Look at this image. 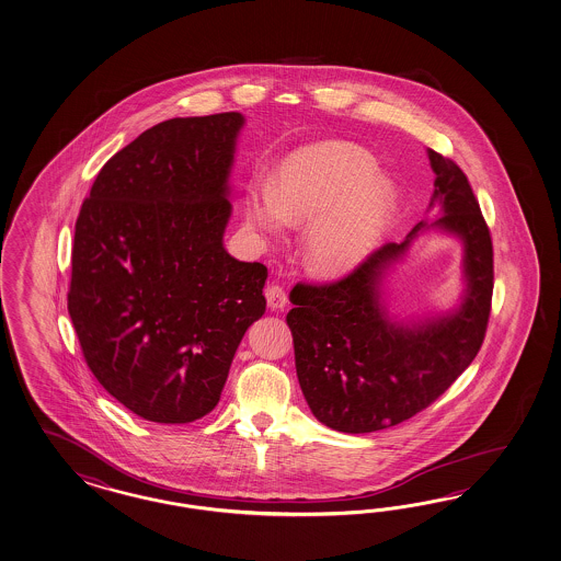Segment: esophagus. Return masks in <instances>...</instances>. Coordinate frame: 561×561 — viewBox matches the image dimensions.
I'll use <instances>...</instances> for the list:
<instances>
[{
  "mask_svg": "<svg viewBox=\"0 0 561 561\" xmlns=\"http://www.w3.org/2000/svg\"><path fill=\"white\" fill-rule=\"evenodd\" d=\"M265 298H267V306H270L272 310H284V308H286V289L282 286H277V284L267 286V289H265Z\"/></svg>",
  "mask_w": 561,
  "mask_h": 561,
  "instance_id": "1",
  "label": "esophagus"
}]
</instances>
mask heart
<instances>
[{
	"label": "heart",
	"instance_id": "obj_1",
	"mask_svg": "<svg viewBox=\"0 0 561 561\" xmlns=\"http://www.w3.org/2000/svg\"><path fill=\"white\" fill-rule=\"evenodd\" d=\"M393 180L377 174L369 151L327 139L291 151L275 186L249 188L245 215L253 229L275 237L286 222L308 225L306 260L322 275L348 274L379 243L396 208Z\"/></svg>",
	"mask_w": 561,
	"mask_h": 561
}]
</instances>
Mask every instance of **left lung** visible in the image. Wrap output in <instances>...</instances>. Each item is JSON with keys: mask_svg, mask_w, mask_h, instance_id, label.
I'll return each instance as SVG.
<instances>
[{"mask_svg": "<svg viewBox=\"0 0 561 561\" xmlns=\"http://www.w3.org/2000/svg\"><path fill=\"white\" fill-rule=\"evenodd\" d=\"M436 174L430 206L442 217L417 222L405 241L387 243L334 284H298L287 327L301 393L316 420L344 434L401 424L434 403L479 355L491 316L492 241L465 172L427 148ZM430 228L463 241L467 289L458 309L424 321H393L381 277Z\"/></svg>", "mask_w": 561, "mask_h": 561, "instance_id": "1", "label": "left lung"}]
</instances>
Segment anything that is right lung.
<instances>
[{
    "mask_svg": "<svg viewBox=\"0 0 561 561\" xmlns=\"http://www.w3.org/2000/svg\"><path fill=\"white\" fill-rule=\"evenodd\" d=\"M237 111L153 125L101 168L75 225L69 314L96 381L156 424L215 410L265 312L263 263L222 245Z\"/></svg>",
    "mask_w": 561,
    "mask_h": 561,
    "instance_id": "obj_1",
    "label": "right lung"
}]
</instances>
